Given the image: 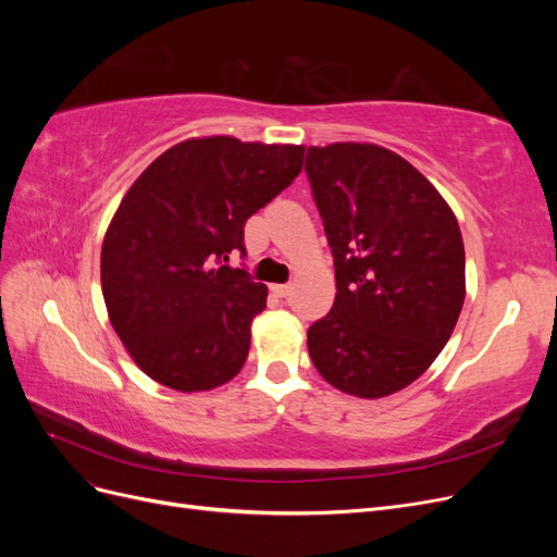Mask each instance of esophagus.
<instances>
[{
	"label": "esophagus",
	"mask_w": 557,
	"mask_h": 557,
	"mask_svg": "<svg viewBox=\"0 0 557 557\" xmlns=\"http://www.w3.org/2000/svg\"><path fill=\"white\" fill-rule=\"evenodd\" d=\"M269 290H272L276 297H288L290 295V285L274 283V285H269Z\"/></svg>",
	"instance_id": "1"
}]
</instances>
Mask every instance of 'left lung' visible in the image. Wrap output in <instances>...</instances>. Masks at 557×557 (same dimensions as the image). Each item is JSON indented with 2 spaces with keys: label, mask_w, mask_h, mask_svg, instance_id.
Instances as JSON below:
<instances>
[{
  "label": "left lung",
  "mask_w": 557,
  "mask_h": 557,
  "mask_svg": "<svg viewBox=\"0 0 557 557\" xmlns=\"http://www.w3.org/2000/svg\"><path fill=\"white\" fill-rule=\"evenodd\" d=\"M307 174L336 295L309 356L336 391L381 399L436 360L465 305L458 218L411 162L376 144L309 146Z\"/></svg>",
  "instance_id": "8db88e82"
}]
</instances>
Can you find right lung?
<instances>
[{"label": "right lung", "mask_w": 557, "mask_h": 557, "mask_svg": "<svg viewBox=\"0 0 557 557\" xmlns=\"http://www.w3.org/2000/svg\"><path fill=\"white\" fill-rule=\"evenodd\" d=\"M305 146L185 139L150 162L102 244L111 325L146 376L205 393L242 372L267 285L225 262L244 225L299 176Z\"/></svg>", "instance_id": "right-lung-1"}]
</instances>
